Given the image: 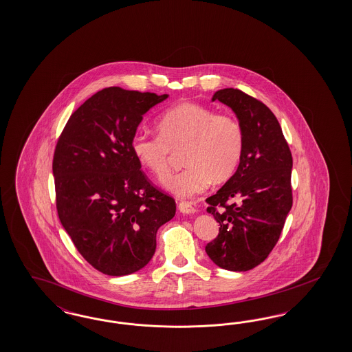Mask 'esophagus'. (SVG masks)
I'll return each instance as SVG.
<instances>
[{
    "instance_id": "obj_1",
    "label": "esophagus",
    "mask_w": 352,
    "mask_h": 352,
    "mask_svg": "<svg viewBox=\"0 0 352 352\" xmlns=\"http://www.w3.org/2000/svg\"><path fill=\"white\" fill-rule=\"evenodd\" d=\"M178 209L183 214L196 213V208L191 203H188V201H181L179 205H178Z\"/></svg>"
}]
</instances>
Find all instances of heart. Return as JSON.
<instances>
[{
    "instance_id": "obj_1",
    "label": "heart",
    "mask_w": 352,
    "mask_h": 352,
    "mask_svg": "<svg viewBox=\"0 0 352 352\" xmlns=\"http://www.w3.org/2000/svg\"><path fill=\"white\" fill-rule=\"evenodd\" d=\"M159 134H137L131 151L142 166L157 178L170 170L173 151L182 152L186 165L162 182L178 197H195L212 182L232 177L243 159L245 133L237 118L217 115L196 103H182L168 109L157 124Z\"/></svg>"
}]
</instances>
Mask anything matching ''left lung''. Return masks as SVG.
Returning <instances> with one entry per match:
<instances>
[{"label": "left lung", "mask_w": 352, "mask_h": 352, "mask_svg": "<svg viewBox=\"0 0 352 352\" xmlns=\"http://www.w3.org/2000/svg\"><path fill=\"white\" fill-rule=\"evenodd\" d=\"M212 100L234 111L245 147L234 175L206 199L221 227L205 252L217 266L241 272L261 265L276 245L293 205V159L277 118L261 100L232 87Z\"/></svg>", "instance_id": "1"}]
</instances>
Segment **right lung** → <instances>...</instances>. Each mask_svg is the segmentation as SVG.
<instances>
[{
	"instance_id": "add662e5",
	"label": "right lung",
	"mask_w": 352,
	"mask_h": 352,
	"mask_svg": "<svg viewBox=\"0 0 352 352\" xmlns=\"http://www.w3.org/2000/svg\"><path fill=\"white\" fill-rule=\"evenodd\" d=\"M168 96L106 87L71 115L55 147L60 223L78 253L109 276L146 266L157 230L175 215L174 199L148 181L131 151L143 115Z\"/></svg>"
}]
</instances>
